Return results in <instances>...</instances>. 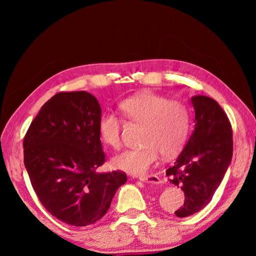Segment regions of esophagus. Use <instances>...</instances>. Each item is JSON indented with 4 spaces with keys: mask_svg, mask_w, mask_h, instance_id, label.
Listing matches in <instances>:
<instances>
[{
    "mask_svg": "<svg viewBox=\"0 0 256 256\" xmlns=\"http://www.w3.org/2000/svg\"><path fill=\"white\" fill-rule=\"evenodd\" d=\"M138 180H142V182H146V183L154 184V185H159L160 183H162V180H160L159 177H158V176H156V175L141 176V177H138Z\"/></svg>",
    "mask_w": 256,
    "mask_h": 256,
    "instance_id": "esophagus-1",
    "label": "esophagus"
}]
</instances>
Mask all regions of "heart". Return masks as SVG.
<instances>
[{
    "label": "heart",
    "mask_w": 256,
    "mask_h": 256,
    "mask_svg": "<svg viewBox=\"0 0 256 256\" xmlns=\"http://www.w3.org/2000/svg\"><path fill=\"white\" fill-rule=\"evenodd\" d=\"M120 110L128 120L141 124V146L120 154L112 164L132 175L146 174L162 152L172 157L183 148L188 136L190 114L184 102L168 100L160 94L144 92L128 97L120 104ZM122 122L114 114H105L99 120L102 140L110 148L118 149Z\"/></svg>",
    "instance_id": "1"
}]
</instances>
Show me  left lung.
Here are the masks:
<instances>
[{"label": "left lung", "mask_w": 256, "mask_h": 256, "mask_svg": "<svg viewBox=\"0 0 256 256\" xmlns=\"http://www.w3.org/2000/svg\"><path fill=\"white\" fill-rule=\"evenodd\" d=\"M194 130L176 162L166 170L170 182L182 188L185 202L175 211L180 218L202 210L224 180L232 157V131L227 115L214 99L190 98Z\"/></svg>", "instance_id": "obj_1"}]
</instances>
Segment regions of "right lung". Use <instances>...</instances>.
Returning a JSON list of instances; mask_svg holds the SVG:
<instances>
[{
    "instance_id": "right-lung-1",
    "label": "right lung",
    "mask_w": 256,
    "mask_h": 256,
    "mask_svg": "<svg viewBox=\"0 0 256 256\" xmlns=\"http://www.w3.org/2000/svg\"><path fill=\"white\" fill-rule=\"evenodd\" d=\"M100 118V105L92 94L60 92L42 105L24 140V167L38 198L71 226L102 219L128 180L123 172H96L105 162Z\"/></svg>"
}]
</instances>
